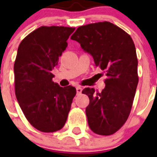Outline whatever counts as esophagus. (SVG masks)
Listing matches in <instances>:
<instances>
[{
    "mask_svg": "<svg viewBox=\"0 0 157 157\" xmlns=\"http://www.w3.org/2000/svg\"><path fill=\"white\" fill-rule=\"evenodd\" d=\"M81 92H82V88L80 87V86H77L76 87V93H77V94H81Z\"/></svg>",
    "mask_w": 157,
    "mask_h": 157,
    "instance_id": "esophagus-1",
    "label": "esophagus"
}]
</instances>
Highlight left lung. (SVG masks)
<instances>
[{
  "label": "left lung",
  "mask_w": 157,
  "mask_h": 157,
  "mask_svg": "<svg viewBox=\"0 0 157 157\" xmlns=\"http://www.w3.org/2000/svg\"><path fill=\"white\" fill-rule=\"evenodd\" d=\"M71 39L93 56L107 76L101 93L89 87L82 90L90 98L86 109L89 126L99 135L113 134L129 117L139 82L134 41L121 28L106 21L79 27Z\"/></svg>",
  "instance_id": "obj_1"
}]
</instances>
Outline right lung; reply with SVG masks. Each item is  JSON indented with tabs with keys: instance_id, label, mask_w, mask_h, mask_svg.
<instances>
[{
	"instance_id": "1",
	"label": "right lung",
	"mask_w": 157,
	"mask_h": 157,
	"mask_svg": "<svg viewBox=\"0 0 157 157\" xmlns=\"http://www.w3.org/2000/svg\"><path fill=\"white\" fill-rule=\"evenodd\" d=\"M75 28L42 26L28 34L18 48L13 71L18 104L28 122L45 133L64 126L76 88L52 81V70L67 46Z\"/></svg>"
}]
</instances>
